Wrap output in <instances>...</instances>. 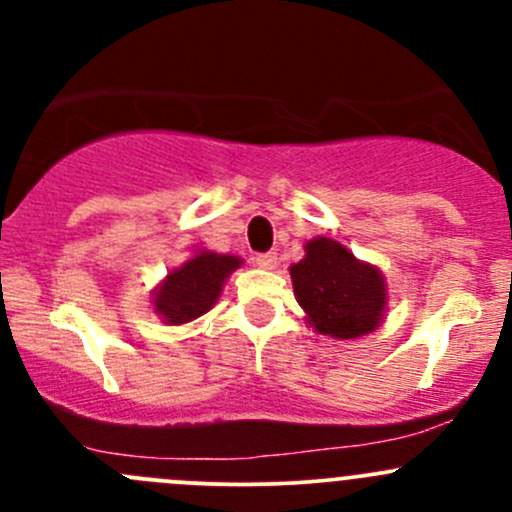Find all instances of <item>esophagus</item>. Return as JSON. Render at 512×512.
I'll use <instances>...</instances> for the list:
<instances>
[{
  "label": "esophagus",
  "mask_w": 512,
  "mask_h": 512,
  "mask_svg": "<svg viewBox=\"0 0 512 512\" xmlns=\"http://www.w3.org/2000/svg\"><path fill=\"white\" fill-rule=\"evenodd\" d=\"M255 265L262 267V270H275V267H277V252H262V255L255 257Z\"/></svg>",
  "instance_id": "1"
}]
</instances>
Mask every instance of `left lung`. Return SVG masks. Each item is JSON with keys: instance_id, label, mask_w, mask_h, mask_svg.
Masks as SVG:
<instances>
[{"instance_id": "left-lung-1", "label": "left lung", "mask_w": 512, "mask_h": 512, "mask_svg": "<svg viewBox=\"0 0 512 512\" xmlns=\"http://www.w3.org/2000/svg\"><path fill=\"white\" fill-rule=\"evenodd\" d=\"M307 255L292 265L294 294L319 334L356 339L379 327L386 307L384 277L376 267L354 260L337 240L307 242Z\"/></svg>"}]
</instances>
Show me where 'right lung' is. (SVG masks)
Wrapping results in <instances>:
<instances>
[{
    "label": "right lung",
    "instance_id": "right-lung-1",
    "mask_svg": "<svg viewBox=\"0 0 512 512\" xmlns=\"http://www.w3.org/2000/svg\"><path fill=\"white\" fill-rule=\"evenodd\" d=\"M235 267H240L237 257L200 252L183 267L170 272L163 285L156 289V297H153L156 312L168 324L193 322L218 302L225 277Z\"/></svg>",
    "mask_w": 512,
    "mask_h": 512
}]
</instances>
